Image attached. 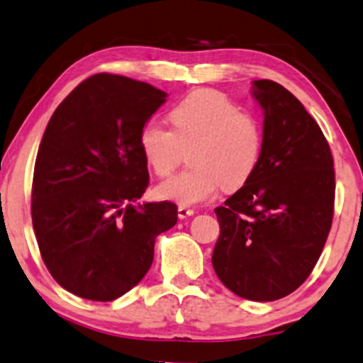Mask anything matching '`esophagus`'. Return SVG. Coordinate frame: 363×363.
I'll use <instances>...</instances> for the list:
<instances>
[{
    "mask_svg": "<svg viewBox=\"0 0 363 363\" xmlns=\"http://www.w3.org/2000/svg\"><path fill=\"white\" fill-rule=\"evenodd\" d=\"M194 213H196V211H194V208H191V207H187V206L177 207V216H179V218H187V217L194 216Z\"/></svg>",
    "mask_w": 363,
    "mask_h": 363,
    "instance_id": "1",
    "label": "esophagus"
}]
</instances>
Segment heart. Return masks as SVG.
Returning a JSON list of instances; mask_svg holds the SVG:
<instances>
[{"instance_id":"b5f03b06","label":"heart","mask_w":363,"mask_h":363,"mask_svg":"<svg viewBox=\"0 0 363 363\" xmlns=\"http://www.w3.org/2000/svg\"><path fill=\"white\" fill-rule=\"evenodd\" d=\"M171 128L150 120L138 145L156 176L176 169L189 150L192 167L157 184L156 196L194 206L216 196L218 187L235 191L250 181L262 160L263 130L253 115L218 90H194L169 110Z\"/></svg>"}]
</instances>
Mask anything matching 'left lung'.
I'll return each instance as SVG.
<instances>
[{"instance_id": "left-lung-1", "label": "left lung", "mask_w": 363, "mask_h": 363, "mask_svg": "<svg viewBox=\"0 0 363 363\" xmlns=\"http://www.w3.org/2000/svg\"><path fill=\"white\" fill-rule=\"evenodd\" d=\"M264 111L262 160L217 207V277L240 298L274 301L298 289L323 253L334 217L329 143L303 104L273 80H255Z\"/></svg>"}]
</instances>
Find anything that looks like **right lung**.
Returning a JSON list of instances; mask_svg holds the SVG:
<instances>
[{"instance_id": "obj_1", "label": "right lung", "mask_w": 363, "mask_h": 363, "mask_svg": "<svg viewBox=\"0 0 363 363\" xmlns=\"http://www.w3.org/2000/svg\"><path fill=\"white\" fill-rule=\"evenodd\" d=\"M166 96L145 82L96 74L50 116L30 216L49 273L75 296L105 303L128 293L151 268L157 235L176 225V203L135 206L150 184L138 135Z\"/></svg>"}]
</instances>
